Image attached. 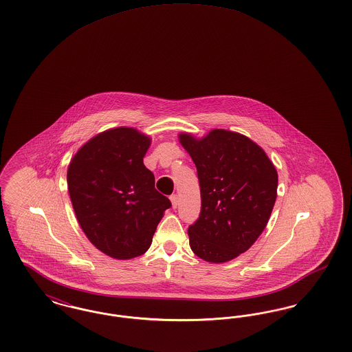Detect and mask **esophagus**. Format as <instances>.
<instances>
[{
    "instance_id": "1",
    "label": "esophagus",
    "mask_w": 352,
    "mask_h": 352,
    "mask_svg": "<svg viewBox=\"0 0 352 352\" xmlns=\"http://www.w3.org/2000/svg\"><path fill=\"white\" fill-rule=\"evenodd\" d=\"M170 201H171V204H173V208H177V207H178V204H179V198H178V195H177V194H173V195L170 197Z\"/></svg>"
}]
</instances>
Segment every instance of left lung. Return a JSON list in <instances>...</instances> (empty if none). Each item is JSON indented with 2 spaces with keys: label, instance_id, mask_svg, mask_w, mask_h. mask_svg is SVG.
<instances>
[{
  "label": "left lung",
  "instance_id": "left-lung-1",
  "mask_svg": "<svg viewBox=\"0 0 352 352\" xmlns=\"http://www.w3.org/2000/svg\"><path fill=\"white\" fill-rule=\"evenodd\" d=\"M201 186L198 220L188 227L190 247L208 263H227L248 251L267 227L278 175L265 151L248 137L214 129L201 140L179 134Z\"/></svg>",
  "mask_w": 352,
  "mask_h": 352
}]
</instances>
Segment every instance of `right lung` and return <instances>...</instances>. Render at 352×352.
<instances>
[{
  "label": "right lung",
  "instance_id": "add662e5",
  "mask_svg": "<svg viewBox=\"0 0 352 352\" xmlns=\"http://www.w3.org/2000/svg\"><path fill=\"white\" fill-rule=\"evenodd\" d=\"M151 142L133 128L109 129L85 142L68 166L76 219L88 240L113 258L129 260L148 251L171 207L144 165Z\"/></svg>",
  "mask_w": 352,
  "mask_h": 352
}]
</instances>
